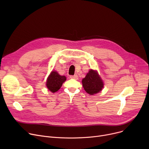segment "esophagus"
I'll return each mask as SVG.
<instances>
[{"mask_svg": "<svg viewBox=\"0 0 149 149\" xmlns=\"http://www.w3.org/2000/svg\"><path fill=\"white\" fill-rule=\"evenodd\" d=\"M70 79H74V80H78V79H79V77H78V75H77L70 76Z\"/></svg>", "mask_w": 149, "mask_h": 149, "instance_id": "1", "label": "esophagus"}]
</instances>
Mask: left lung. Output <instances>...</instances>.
Wrapping results in <instances>:
<instances>
[{
	"label": "left lung",
	"mask_w": 149,
	"mask_h": 149,
	"mask_svg": "<svg viewBox=\"0 0 149 149\" xmlns=\"http://www.w3.org/2000/svg\"><path fill=\"white\" fill-rule=\"evenodd\" d=\"M82 84L85 91L91 95L101 91L104 85L97 72L92 69L83 79Z\"/></svg>",
	"instance_id": "obj_1"
}]
</instances>
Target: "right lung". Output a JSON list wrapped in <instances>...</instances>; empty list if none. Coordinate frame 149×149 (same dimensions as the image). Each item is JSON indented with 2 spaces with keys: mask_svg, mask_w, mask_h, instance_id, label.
I'll list each match as a JSON object with an SVG mask.
<instances>
[{
  "mask_svg": "<svg viewBox=\"0 0 149 149\" xmlns=\"http://www.w3.org/2000/svg\"><path fill=\"white\" fill-rule=\"evenodd\" d=\"M66 80L65 76L60 75L57 72L52 71L47 79L46 86L52 92H56L60 89Z\"/></svg>",
  "mask_w": 149,
  "mask_h": 149,
  "instance_id": "add662e5",
  "label": "right lung"
}]
</instances>
